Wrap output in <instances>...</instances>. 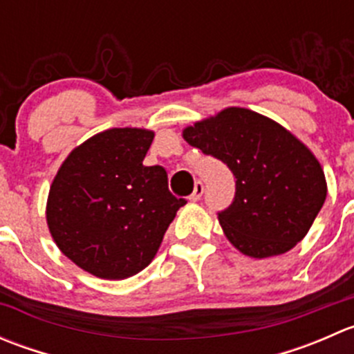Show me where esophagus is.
<instances>
[{
    "label": "esophagus",
    "instance_id": "1",
    "mask_svg": "<svg viewBox=\"0 0 354 354\" xmlns=\"http://www.w3.org/2000/svg\"><path fill=\"white\" fill-rule=\"evenodd\" d=\"M202 194H203V183L200 180H197L194 185V194L190 195V200L192 202H197V200H200V197H202Z\"/></svg>",
    "mask_w": 354,
    "mask_h": 354
}]
</instances>
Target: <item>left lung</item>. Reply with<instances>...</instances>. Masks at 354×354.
Wrapping results in <instances>:
<instances>
[{"label":"left lung","mask_w":354,"mask_h":354,"mask_svg":"<svg viewBox=\"0 0 354 354\" xmlns=\"http://www.w3.org/2000/svg\"><path fill=\"white\" fill-rule=\"evenodd\" d=\"M183 138L223 160L236 178L233 203L217 214L234 248L267 259L306 236L327 183L319 159L291 131L252 109L226 108L185 128Z\"/></svg>","instance_id":"8db88e82"}]
</instances>
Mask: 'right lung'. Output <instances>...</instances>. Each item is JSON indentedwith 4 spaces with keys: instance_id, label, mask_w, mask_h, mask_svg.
<instances>
[{
    "instance_id": "1",
    "label": "right lung",
    "mask_w": 354,
    "mask_h": 354,
    "mask_svg": "<svg viewBox=\"0 0 354 354\" xmlns=\"http://www.w3.org/2000/svg\"><path fill=\"white\" fill-rule=\"evenodd\" d=\"M154 140L145 128H111L75 147L46 203L49 233L63 255L109 281L144 270L185 200L162 166H144Z\"/></svg>"
}]
</instances>
